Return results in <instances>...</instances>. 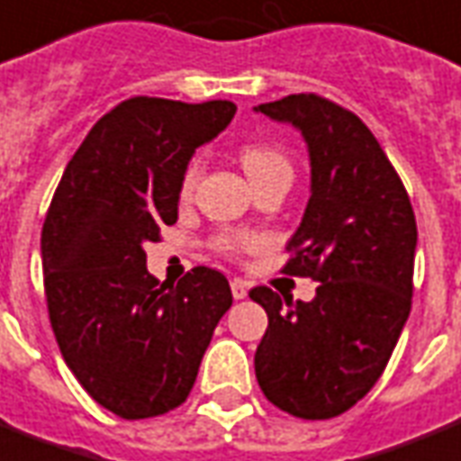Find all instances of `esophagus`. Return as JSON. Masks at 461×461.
<instances>
[{
  "label": "esophagus",
  "mask_w": 461,
  "mask_h": 461,
  "mask_svg": "<svg viewBox=\"0 0 461 461\" xmlns=\"http://www.w3.org/2000/svg\"><path fill=\"white\" fill-rule=\"evenodd\" d=\"M231 294H234V300H244L246 294H249V285H246L244 280L234 277V280H231Z\"/></svg>",
  "instance_id": "1"
}]
</instances>
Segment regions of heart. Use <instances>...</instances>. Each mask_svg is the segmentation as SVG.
Instances as JSON below:
<instances>
[{
    "label": "heart",
    "instance_id": "heart-1",
    "mask_svg": "<svg viewBox=\"0 0 461 461\" xmlns=\"http://www.w3.org/2000/svg\"><path fill=\"white\" fill-rule=\"evenodd\" d=\"M241 167H244L249 181L254 185L276 178V176H293V161L287 159L285 152H280L277 147L270 145H246L239 154ZM200 178V159H193L184 171L181 178V198H188L195 191V184ZM256 246L254 239L249 237H220L217 239V249L222 254H239Z\"/></svg>",
    "mask_w": 461,
    "mask_h": 461
}]
</instances>
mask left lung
I'll list each match as a JSON object with an SVG mask.
<instances>
[{"label": "left lung", "instance_id": "8db88e82", "mask_svg": "<svg viewBox=\"0 0 461 461\" xmlns=\"http://www.w3.org/2000/svg\"><path fill=\"white\" fill-rule=\"evenodd\" d=\"M304 137L312 195L287 241V276L312 277V302L251 290L268 314L256 379L277 409L304 420L340 416L382 377L413 294L416 215L402 178L356 113L316 94L254 108Z\"/></svg>", "mask_w": 461, "mask_h": 461}]
</instances>
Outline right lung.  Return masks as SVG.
<instances>
[{
    "mask_svg": "<svg viewBox=\"0 0 461 461\" xmlns=\"http://www.w3.org/2000/svg\"><path fill=\"white\" fill-rule=\"evenodd\" d=\"M234 113L231 101H122L84 137L48 207L41 254L59 353L91 399L125 420L188 399L231 307L220 270L198 266L167 287L147 273L145 244L178 220L193 152Z\"/></svg>",
    "mask_w": 461,
    "mask_h": 461,
    "instance_id": "add662e5",
    "label": "right lung"
}]
</instances>
